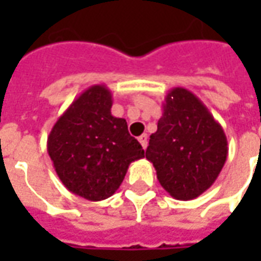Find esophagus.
<instances>
[{
  "mask_svg": "<svg viewBox=\"0 0 261 261\" xmlns=\"http://www.w3.org/2000/svg\"><path fill=\"white\" fill-rule=\"evenodd\" d=\"M138 141H140V144L142 145V148L145 149V148L148 147V136L147 134H142V136L138 137Z\"/></svg>",
  "mask_w": 261,
  "mask_h": 261,
  "instance_id": "obj_1",
  "label": "esophagus"
}]
</instances>
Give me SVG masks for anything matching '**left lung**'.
Here are the masks:
<instances>
[{"label":"left lung","instance_id":"8db88e82","mask_svg":"<svg viewBox=\"0 0 261 261\" xmlns=\"http://www.w3.org/2000/svg\"><path fill=\"white\" fill-rule=\"evenodd\" d=\"M162 108L145 158L170 196L193 200L213 186L224 168L226 136L207 106L185 88L170 89Z\"/></svg>","mask_w":261,"mask_h":261}]
</instances>
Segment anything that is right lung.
<instances>
[{
  "label": "right lung",
  "instance_id": "add662e5",
  "mask_svg": "<svg viewBox=\"0 0 261 261\" xmlns=\"http://www.w3.org/2000/svg\"><path fill=\"white\" fill-rule=\"evenodd\" d=\"M112 105L108 86H91L60 116L47 137L60 180L89 201L113 196L131 162L144 158L141 144L130 136L127 121L112 114Z\"/></svg>",
  "mask_w": 261,
  "mask_h": 261
}]
</instances>
